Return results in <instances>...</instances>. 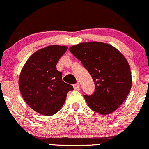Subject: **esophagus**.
<instances>
[{
	"mask_svg": "<svg viewBox=\"0 0 149 149\" xmlns=\"http://www.w3.org/2000/svg\"><path fill=\"white\" fill-rule=\"evenodd\" d=\"M73 88H74L75 90H78V89L79 88V87H80V84L78 83H75V84L73 85Z\"/></svg>",
	"mask_w": 149,
	"mask_h": 149,
	"instance_id": "1",
	"label": "esophagus"
}]
</instances>
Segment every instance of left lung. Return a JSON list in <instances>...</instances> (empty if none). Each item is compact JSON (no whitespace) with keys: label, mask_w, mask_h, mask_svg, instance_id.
Here are the masks:
<instances>
[{"label":"left lung","mask_w":149,"mask_h":149,"mask_svg":"<svg viewBox=\"0 0 149 149\" xmlns=\"http://www.w3.org/2000/svg\"><path fill=\"white\" fill-rule=\"evenodd\" d=\"M88 70L95 84L91 95H84L89 107L107 115L116 110L127 97L132 87L129 64L113 46L101 42H83L69 48Z\"/></svg>","instance_id":"obj_1"}]
</instances>
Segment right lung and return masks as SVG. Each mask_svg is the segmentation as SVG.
Masks as SVG:
<instances>
[{
	"label": "right lung",
	"instance_id": "1",
	"mask_svg": "<svg viewBox=\"0 0 149 149\" xmlns=\"http://www.w3.org/2000/svg\"><path fill=\"white\" fill-rule=\"evenodd\" d=\"M67 47L49 45L33 53L22 69L19 86L26 103L44 116L55 114L64 104L72 85L64 83L57 64Z\"/></svg>",
	"mask_w": 149,
	"mask_h": 149
}]
</instances>
